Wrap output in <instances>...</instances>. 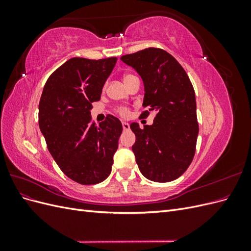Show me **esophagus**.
Listing matches in <instances>:
<instances>
[{
	"label": "esophagus",
	"mask_w": 251,
	"mask_h": 251,
	"mask_svg": "<svg viewBox=\"0 0 251 251\" xmlns=\"http://www.w3.org/2000/svg\"><path fill=\"white\" fill-rule=\"evenodd\" d=\"M123 127H124L125 131H126V130H128V128H130V125L126 123V121H123Z\"/></svg>",
	"instance_id": "obj_1"
}]
</instances>
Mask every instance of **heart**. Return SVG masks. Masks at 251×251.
<instances>
[{"label": "heart", "mask_w": 251, "mask_h": 251, "mask_svg": "<svg viewBox=\"0 0 251 251\" xmlns=\"http://www.w3.org/2000/svg\"><path fill=\"white\" fill-rule=\"evenodd\" d=\"M132 77H134V75L126 74V75H125L124 81L126 82V81H127L128 79H131ZM116 111H117V113L119 114V115L124 116V117H126V116L128 115V113H130V110H128V109H127V108H126V107H119V108H117V109H116Z\"/></svg>", "instance_id": "b5f03b06"}]
</instances>
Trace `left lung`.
Instances as JSON below:
<instances>
[{"instance_id": "left-lung-1", "label": "left lung", "mask_w": 251, "mask_h": 251, "mask_svg": "<svg viewBox=\"0 0 251 251\" xmlns=\"http://www.w3.org/2000/svg\"><path fill=\"white\" fill-rule=\"evenodd\" d=\"M120 59L143 80V107L148 110L141 116L156 113L151 126H130L139 171L155 182L177 179L193 161L199 133L192 82L176 58L162 49L147 48Z\"/></svg>"}]
</instances>
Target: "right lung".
<instances>
[{
	"label": "right lung",
	"instance_id": "1",
	"mask_svg": "<svg viewBox=\"0 0 251 251\" xmlns=\"http://www.w3.org/2000/svg\"><path fill=\"white\" fill-rule=\"evenodd\" d=\"M116 62L70 58L50 75L41 96L39 125L47 148L62 172L79 184L100 183L111 174L123 125L108 115L96 126L90 110Z\"/></svg>",
	"mask_w": 251,
	"mask_h": 251
}]
</instances>
